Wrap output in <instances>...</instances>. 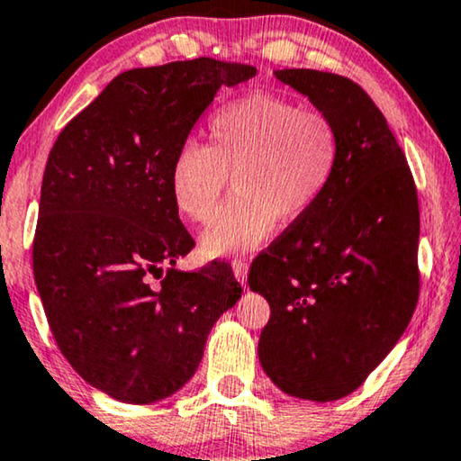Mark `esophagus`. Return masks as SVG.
I'll return each mask as SVG.
<instances>
[{
	"instance_id": "1",
	"label": "esophagus",
	"mask_w": 461,
	"mask_h": 461,
	"mask_svg": "<svg viewBox=\"0 0 461 461\" xmlns=\"http://www.w3.org/2000/svg\"><path fill=\"white\" fill-rule=\"evenodd\" d=\"M248 268H249V264L241 260V258L232 260V273H235V279L241 283V285L245 283V279H248Z\"/></svg>"
}]
</instances>
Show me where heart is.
<instances>
[{
	"instance_id": "b5f03b06",
	"label": "heart",
	"mask_w": 461,
	"mask_h": 461,
	"mask_svg": "<svg viewBox=\"0 0 461 461\" xmlns=\"http://www.w3.org/2000/svg\"><path fill=\"white\" fill-rule=\"evenodd\" d=\"M338 125L273 94L230 100L207 123V147L186 142L169 169L176 210L193 222L216 213L229 180L235 197L201 237L207 258L241 256L292 222L330 188L339 166Z\"/></svg>"
}]
</instances>
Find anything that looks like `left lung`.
Returning <instances> with one entry per match:
<instances>
[{"label":"left lung","mask_w":461,"mask_h":461,"mask_svg":"<svg viewBox=\"0 0 461 461\" xmlns=\"http://www.w3.org/2000/svg\"><path fill=\"white\" fill-rule=\"evenodd\" d=\"M275 77L338 125L339 166L304 216L251 262L268 300L258 357L283 393L338 401L394 348L420 295L418 191L405 153L361 86L336 73Z\"/></svg>","instance_id":"left-lung-1"}]
</instances>
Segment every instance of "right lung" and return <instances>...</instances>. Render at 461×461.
<instances>
[{
	"label": "right lung",
	"mask_w": 461,
	"mask_h": 461,
	"mask_svg": "<svg viewBox=\"0 0 461 461\" xmlns=\"http://www.w3.org/2000/svg\"><path fill=\"white\" fill-rule=\"evenodd\" d=\"M256 67L194 59L117 75L50 150L33 273L71 367L131 405L174 394L197 371L212 327L241 298L229 264L174 268L194 248L169 169L222 86ZM159 286L149 276L162 272Z\"/></svg>",
	"instance_id": "right-lung-1"
}]
</instances>
